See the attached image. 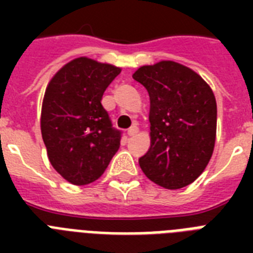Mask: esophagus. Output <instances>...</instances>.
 Wrapping results in <instances>:
<instances>
[{
    "label": "esophagus",
    "instance_id": "esophagus-1",
    "mask_svg": "<svg viewBox=\"0 0 253 253\" xmlns=\"http://www.w3.org/2000/svg\"><path fill=\"white\" fill-rule=\"evenodd\" d=\"M136 134H138V126H136V125L131 126L130 128L127 130V135H128V136H135Z\"/></svg>",
    "mask_w": 253,
    "mask_h": 253
}]
</instances>
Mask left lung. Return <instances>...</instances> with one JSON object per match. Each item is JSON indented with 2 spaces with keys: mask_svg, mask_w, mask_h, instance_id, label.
Instances as JSON below:
<instances>
[{
  "mask_svg": "<svg viewBox=\"0 0 253 253\" xmlns=\"http://www.w3.org/2000/svg\"><path fill=\"white\" fill-rule=\"evenodd\" d=\"M132 77L150 95L151 147L139 166L163 188L192 184L215 144L214 93L194 71L174 61L140 67Z\"/></svg>",
  "mask_w": 253,
  "mask_h": 253,
  "instance_id": "obj_1",
  "label": "left lung"
}]
</instances>
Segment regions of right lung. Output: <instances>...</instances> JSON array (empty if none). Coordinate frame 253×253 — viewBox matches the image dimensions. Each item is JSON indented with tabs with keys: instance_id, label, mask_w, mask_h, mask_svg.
<instances>
[{
	"instance_id": "right-lung-1",
	"label": "right lung",
	"mask_w": 253,
	"mask_h": 253,
	"mask_svg": "<svg viewBox=\"0 0 253 253\" xmlns=\"http://www.w3.org/2000/svg\"><path fill=\"white\" fill-rule=\"evenodd\" d=\"M121 73L110 64L79 57L49 81L42 106V136L52 167L75 185L102 176L121 146L101 99Z\"/></svg>"
}]
</instances>
